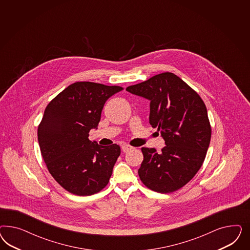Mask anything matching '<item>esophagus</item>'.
Here are the masks:
<instances>
[{"instance_id": "34e87169", "label": "esophagus", "mask_w": 250, "mask_h": 250, "mask_svg": "<svg viewBox=\"0 0 250 250\" xmlns=\"http://www.w3.org/2000/svg\"><path fill=\"white\" fill-rule=\"evenodd\" d=\"M133 148V146H129V145H123L122 146V150L124 152H128L129 150H131Z\"/></svg>"}]
</instances>
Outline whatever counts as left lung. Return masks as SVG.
Returning <instances> with one entry per match:
<instances>
[{
	"instance_id": "left-lung-1",
	"label": "left lung",
	"mask_w": 250,
	"mask_h": 250,
	"mask_svg": "<svg viewBox=\"0 0 250 250\" xmlns=\"http://www.w3.org/2000/svg\"><path fill=\"white\" fill-rule=\"evenodd\" d=\"M126 91L150 101L149 123L165 140L158 153L142 147L138 175L145 186L160 193L181 189L205 161L212 128L203 99L171 72L153 76Z\"/></svg>"
}]
</instances>
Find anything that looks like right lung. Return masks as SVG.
<instances>
[{
  "instance_id": "obj_1",
  "label": "right lung",
  "mask_w": 250,
  "mask_h": 250,
  "mask_svg": "<svg viewBox=\"0 0 250 250\" xmlns=\"http://www.w3.org/2000/svg\"><path fill=\"white\" fill-rule=\"evenodd\" d=\"M123 89L78 82L45 107L38 129L40 151L49 173L68 192L89 196L108 184L120 146H100L88 136L97 128L106 101Z\"/></svg>"
}]
</instances>
